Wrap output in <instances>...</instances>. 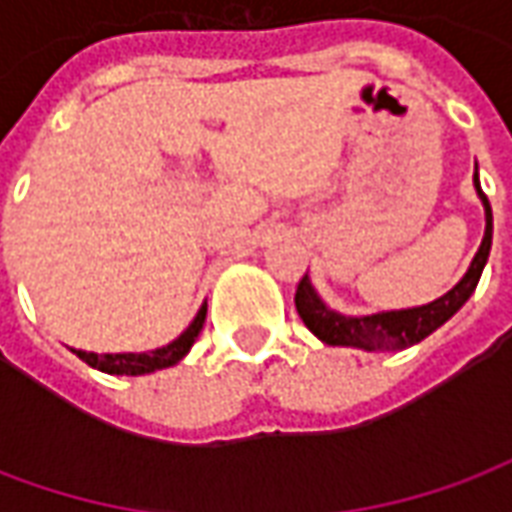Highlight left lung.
<instances>
[{"label": "left lung", "instance_id": "obj_1", "mask_svg": "<svg viewBox=\"0 0 512 512\" xmlns=\"http://www.w3.org/2000/svg\"><path fill=\"white\" fill-rule=\"evenodd\" d=\"M474 186L477 194L485 205V235L483 244L474 255L472 266L466 271V277L441 299L414 307V310H397V312H378V315H365V318H345L340 312L329 310L318 293L312 290L307 274L299 279L296 288V310H299L301 321L310 329L318 340L326 345H351V348H365V351H403L425 340L428 334L439 329L441 323H447L469 301V296L480 282L485 260L491 252V235H494V216H491V202L480 189V180L474 172Z\"/></svg>", "mask_w": 512, "mask_h": 512}]
</instances>
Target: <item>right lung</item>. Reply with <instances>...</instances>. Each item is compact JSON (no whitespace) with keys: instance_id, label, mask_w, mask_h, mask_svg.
Returning a JSON list of instances; mask_svg holds the SVG:
<instances>
[{"instance_id":"right-lung-1","label":"right lung","mask_w":512,"mask_h":512,"mask_svg":"<svg viewBox=\"0 0 512 512\" xmlns=\"http://www.w3.org/2000/svg\"><path fill=\"white\" fill-rule=\"evenodd\" d=\"M205 312H208V304H202L197 318L191 321L189 329L180 334L175 343L156 348L150 354H87V351H76V356L84 359L90 367H95V370L115 373V376H145V373H153V370H161V367H172L189 354V348L194 345L202 323H205Z\"/></svg>"}]
</instances>
